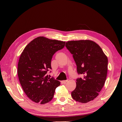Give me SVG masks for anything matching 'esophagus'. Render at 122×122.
I'll list each match as a JSON object with an SVG mask.
<instances>
[{
  "mask_svg": "<svg viewBox=\"0 0 122 122\" xmlns=\"http://www.w3.org/2000/svg\"><path fill=\"white\" fill-rule=\"evenodd\" d=\"M68 80H63L62 81V82H63L64 84H65L66 82H67Z\"/></svg>",
  "mask_w": 122,
  "mask_h": 122,
  "instance_id": "1",
  "label": "esophagus"
}]
</instances>
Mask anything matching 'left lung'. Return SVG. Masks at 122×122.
Instances as JSON below:
<instances>
[{"label":"left lung","instance_id":"obj_1","mask_svg":"<svg viewBox=\"0 0 122 122\" xmlns=\"http://www.w3.org/2000/svg\"><path fill=\"white\" fill-rule=\"evenodd\" d=\"M67 49L73 55L77 72L76 87L72 92L73 99L86 103L96 98L103 87L107 74L108 59L97 44L90 40L68 41Z\"/></svg>","mask_w":122,"mask_h":122}]
</instances>
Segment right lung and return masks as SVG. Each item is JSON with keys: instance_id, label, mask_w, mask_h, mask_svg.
Wrapping results in <instances>:
<instances>
[{"instance_id": "right-lung-1", "label": "right lung", "mask_w": 122, "mask_h": 122, "mask_svg": "<svg viewBox=\"0 0 122 122\" xmlns=\"http://www.w3.org/2000/svg\"><path fill=\"white\" fill-rule=\"evenodd\" d=\"M65 43L40 36L29 43L21 53L18 64V78L24 93L34 102L42 104L50 102L55 88L60 85L58 80L49 78L46 74L52 69L53 55L64 48Z\"/></svg>"}]
</instances>
